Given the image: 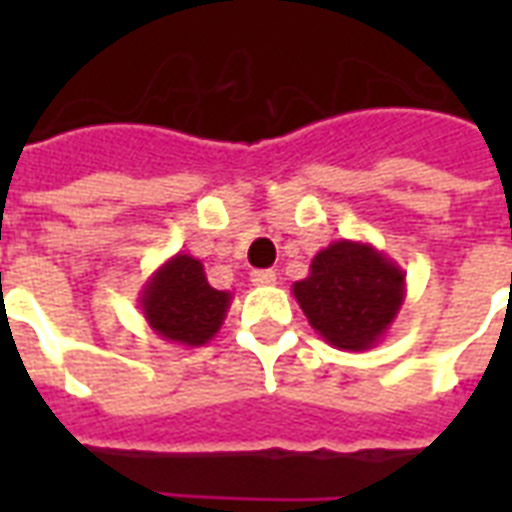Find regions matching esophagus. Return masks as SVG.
I'll use <instances>...</instances> for the list:
<instances>
[{
    "label": "esophagus",
    "mask_w": 512,
    "mask_h": 512,
    "mask_svg": "<svg viewBox=\"0 0 512 512\" xmlns=\"http://www.w3.org/2000/svg\"><path fill=\"white\" fill-rule=\"evenodd\" d=\"M252 284L255 287H273L276 284V271H255L252 273Z\"/></svg>",
    "instance_id": "obj_1"
}]
</instances>
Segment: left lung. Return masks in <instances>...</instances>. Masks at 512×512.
Masks as SVG:
<instances>
[{"label": "left lung", "instance_id": "8db88e82", "mask_svg": "<svg viewBox=\"0 0 512 512\" xmlns=\"http://www.w3.org/2000/svg\"><path fill=\"white\" fill-rule=\"evenodd\" d=\"M305 319L332 348H374L388 335L406 297L404 268L369 241H332L292 284Z\"/></svg>", "mask_w": 512, "mask_h": 512}]
</instances>
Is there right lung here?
Here are the masks:
<instances>
[{"mask_svg": "<svg viewBox=\"0 0 512 512\" xmlns=\"http://www.w3.org/2000/svg\"><path fill=\"white\" fill-rule=\"evenodd\" d=\"M231 300V292L209 287L201 260L183 252L159 265L138 297L148 327L185 348H199L220 332Z\"/></svg>", "mask_w": 512, "mask_h": 512, "instance_id": "add662e5", "label": "right lung"}]
</instances>
